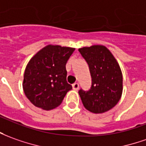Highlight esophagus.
<instances>
[{
	"label": "esophagus",
	"instance_id": "obj_1",
	"mask_svg": "<svg viewBox=\"0 0 146 146\" xmlns=\"http://www.w3.org/2000/svg\"><path fill=\"white\" fill-rule=\"evenodd\" d=\"M79 85L78 83H75L73 85H72V88H73V90H77L78 89H79Z\"/></svg>",
	"mask_w": 146,
	"mask_h": 146
}]
</instances>
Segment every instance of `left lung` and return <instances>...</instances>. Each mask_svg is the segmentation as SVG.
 Instances as JSON below:
<instances>
[{"mask_svg":"<svg viewBox=\"0 0 146 146\" xmlns=\"http://www.w3.org/2000/svg\"><path fill=\"white\" fill-rule=\"evenodd\" d=\"M79 52L88 64L91 86L80 89L79 94L84 107L94 113L112 109L122 93V75L115 58L105 46L94 45L79 48Z\"/></svg>","mask_w":146,"mask_h":146,"instance_id":"left-lung-1","label":"left lung"}]
</instances>
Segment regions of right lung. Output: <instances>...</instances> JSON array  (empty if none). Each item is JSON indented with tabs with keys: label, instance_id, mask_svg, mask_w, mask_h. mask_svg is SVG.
Returning <instances> with one entry per match:
<instances>
[{
	"label": "right lung",
	"instance_id": "add662e5",
	"mask_svg": "<svg viewBox=\"0 0 146 146\" xmlns=\"http://www.w3.org/2000/svg\"><path fill=\"white\" fill-rule=\"evenodd\" d=\"M75 48L48 45L28 63L23 89L33 105L52 110L61 104L72 86L67 82L66 63Z\"/></svg>",
	"mask_w": 146,
	"mask_h": 146
}]
</instances>
